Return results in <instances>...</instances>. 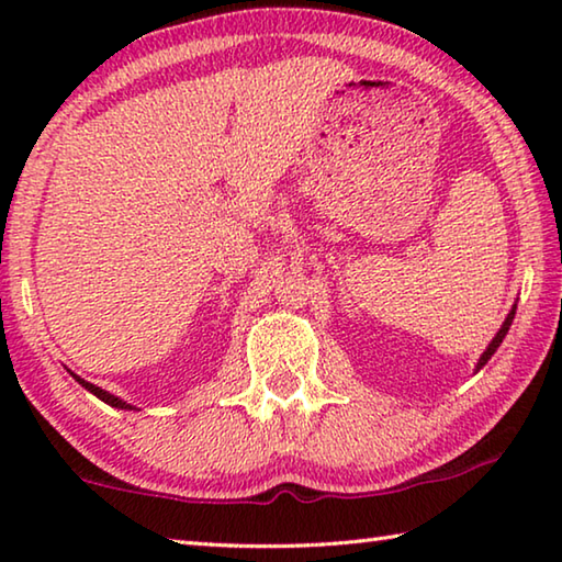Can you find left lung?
<instances>
[{
    "mask_svg": "<svg viewBox=\"0 0 562 562\" xmlns=\"http://www.w3.org/2000/svg\"><path fill=\"white\" fill-rule=\"evenodd\" d=\"M513 317H516V304H513V310L508 312V317H506V322H503V327L498 329V335L496 337H493V341H491V345H488V349L486 351H483V355H481V359H479V364H475V372H479V369H483V364H486V361L493 357V355H496V349L501 347V341H503V337H506L508 335V329H510V325H513Z\"/></svg>",
    "mask_w": 562,
    "mask_h": 562,
    "instance_id": "1",
    "label": "left lung"
}]
</instances>
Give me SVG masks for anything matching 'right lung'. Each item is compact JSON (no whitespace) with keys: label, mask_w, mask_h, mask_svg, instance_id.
I'll return each mask as SVG.
<instances>
[{"label":"right lung","mask_w":562,"mask_h":562,"mask_svg":"<svg viewBox=\"0 0 562 562\" xmlns=\"http://www.w3.org/2000/svg\"><path fill=\"white\" fill-rule=\"evenodd\" d=\"M71 376L76 379V382H79L83 389H87V392H91L93 396H99L101 402H106L109 406H116V408H133L131 404H126L123 402V398H119V396H113V394H109V392H103L101 386H97V384H91V382H87V379H81V376H76L74 372H71Z\"/></svg>","instance_id":"obj_1"}]
</instances>
